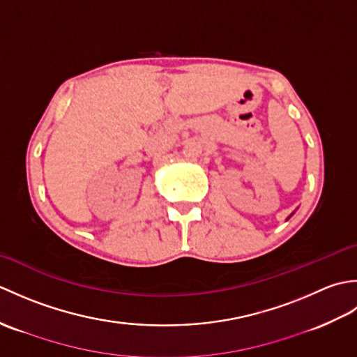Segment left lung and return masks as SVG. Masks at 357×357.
Here are the masks:
<instances>
[{
    "label": "left lung",
    "mask_w": 357,
    "mask_h": 357,
    "mask_svg": "<svg viewBox=\"0 0 357 357\" xmlns=\"http://www.w3.org/2000/svg\"><path fill=\"white\" fill-rule=\"evenodd\" d=\"M291 215H293V213H291ZM291 215H290V216H288V218H287V219H290V218H291Z\"/></svg>",
    "instance_id": "8db88e82"
}]
</instances>
